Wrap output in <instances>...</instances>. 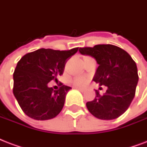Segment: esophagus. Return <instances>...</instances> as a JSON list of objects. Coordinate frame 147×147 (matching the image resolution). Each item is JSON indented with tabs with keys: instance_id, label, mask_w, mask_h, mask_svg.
<instances>
[{
	"instance_id": "esophagus-1",
	"label": "esophagus",
	"mask_w": 147,
	"mask_h": 147,
	"mask_svg": "<svg viewBox=\"0 0 147 147\" xmlns=\"http://www.w3.org/2000/svg\"><path fill=\"white\" fill-rule=\"evenodd\" d=\"M77 89L79 90L81 92H85L86 91V88H77Z\"/></svg>"
}]
</instances>
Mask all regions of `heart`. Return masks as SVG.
<instances>
[{
	"instance_id": "b5f03b06",
	"label": "heart",
	"mask_w": 147,
	"mask_h": 147,
	"mask_svg": "<svg viewBox=\"0 0 147 147\" xmlns=\"http://www.w3.org/2000/svg\"><path fill=\"white\" fill-rule=\"evenodd\" d=\"M88 82V78H86V77H84V76H78V77H76V78H74L73 82L75 85H78V86H83L87 84V82Z\"/></svg>"
}]
</instances>
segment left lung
<instances>
[{
    "instance_id": "1",
    "label": "left lung",
    "mask_w": 147,
    "mask_h": 147,
    "mask_svg": "<svg viewBox=\"0 0 147 147\" xmlns=\"http://www.w3.org/2000/svg\"><path fill=\"white\" fill-rule=\"evenodd\" d=\"M79 53L96 60L98 67L93 81L107 88L103 95L95 90L94 100L86 103L88 110L100 120L117 118L128 109L135 96L139 79L137 65L126 51L114 45L84 47Z\"/></svg>"
}]
</instances>
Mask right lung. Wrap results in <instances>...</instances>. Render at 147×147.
I'll use <instances>...</instances> for the list:
<instances>
[{
  "label": "right lung",
  "mask_w": 147,
  "mask_h": 147,
  "mask_svg": "<svg viewBox=\"0 0 147 147\" xmlns=\"http://www.w3.org/2000/svg\"><path fill=\"white\" fill-rule=\"evenodd\" d=\"M70 50L40 49L24 55L13 72V92L27 116L37 121L54 118L62 111L67 93L71 88L60 84L59 90L48 86L63 74L65 65L77 53Z\"/></svg>",
  "instance_id": "add662e5"
}]
</instances>
